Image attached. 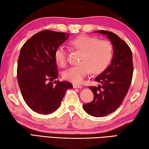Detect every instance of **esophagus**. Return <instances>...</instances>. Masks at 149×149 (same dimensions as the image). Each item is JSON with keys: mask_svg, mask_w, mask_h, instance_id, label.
I'll list each match as a JSON object with an SVG mask.
<instances>
[{"mask_svg": "<svg viewBox=\"0 0 149 149\" xmlns=\"http://www.w3.org/2000/svg\"><path fill=\"white\" fill-rule=\"evenodd\" d=\"M73 88H82V86H80V85H79V84H73Z\"/></svg>", "mask_w": 149, "mask_h": 149, "instance_id": "34e87169", "label": "esophagus"}]
</instances>
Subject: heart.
Wrapping results in <instances>:
<instances>
[{"mask_svg":"<svg viewBox=\"0 0 149 149\" xmlns=\"http://www.w3.org/2000/svg\"><path fill=\"white\" fill-rule=\"evenodd\" d=\"M69 45L76 50L82 52L80 65L73 66L63 72V77L71 82L80 84L92 71L100 73L107 67L113 56V45L107 40H100L88 35L78 36L69 41ZM57 64L65 67L67 63V52L63 46L55 52Z\"/></svg>","mask_w":149,"mask_h":149,"instance_id":"heart-1","label":"heart"}]
</instances>
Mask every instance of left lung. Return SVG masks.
<instances>
[{
    "instance_id": "left-lung-1",
    "label": "left lung",
    "mask_w": 149,
    "mask_h": 149,
    "mask_svg": "<svg viewBox=\"0 0 149 149\" xmlns=\"http://www.w3.org/2000/svg\"><path fill=\"white\" fill-rule=\"evenodd\" d=\"M96 32L107 35L111 40L113 57L111 65L95 79L101 85L89 87L93 100L84 104L83 109L91 116L103 117L115 111L123 102L132 83L134 65L131 49L122 38L111 31Z\"/></svg>"
}]
</instances>
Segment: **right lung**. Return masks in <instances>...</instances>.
<instances>
[{
  "label": "right lung",
  "mask_w": 149,
  "mask_h": 149,
  "mask_svg": "<svg viewBox=\"0 0 149 149\" xmlns=\"http://www.w3.org/2000/svg\"><path fill=\"white\" fill-rule=\"evenodd\" d=\"M69 34L44 30L36 33L20 50L17 78L26 104L36 113L48 114L58 109L65 92L72 88L67 81H52L58 77L55 52Z\"/></svg>",
  "instance_id": "add662e5"
}]
</instances>
